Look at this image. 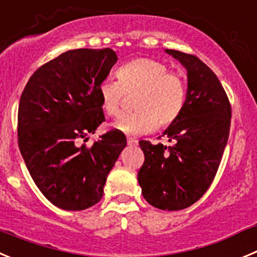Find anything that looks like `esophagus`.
<instances>
[{"instance_id":"esophagus-1","label":"esophagus","mask_w":257,"mask_h":257,"mask_svg":"<svg viewBox=\"0 0 257 257\" xmlns=\"http://www.w3.org/2000/svg\"><path fill=\"white\" fill-rule=\"evenodd\" d=\"M127 144L130 145V147H136V145L139 144V141L136 140V139H128V140H127Z\"/></svg>"}]
</instances>
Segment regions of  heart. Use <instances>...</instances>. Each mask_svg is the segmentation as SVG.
<instances>
[{
  "mask_svg": "<svg viewBox=\"0 0 257 257\" xmlns=\"http://www.w3.org/2000/svg\"><path fill=\"white\" fill-rule=\"evenodd\" d=\"M117 82L103 81L98 88L102 109L117 116L123 95H133V109L114 122V128L126 135H141L167 128L181 116L187 98V86L180 75L169 72L163 62L139 57L116 70Z\"/></svg>",
  "mask_w": 257,
  "mask_h": 257,
  "instance_id": "1",
  "label": "heart"
}]
</instances>
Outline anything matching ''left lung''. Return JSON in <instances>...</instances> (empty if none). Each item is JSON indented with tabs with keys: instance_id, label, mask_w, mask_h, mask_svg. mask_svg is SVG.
I'll return each instance as SVG.
<instances>
[{
	"instance_id": "1",
	"label": "left lung",
	"mask_w": 257,
	"mask_h": 257,
	"mask_svg": "<svg viewBox=\"0 0 257 257\" xmlns=\"http://www.w3.org/2000/svg\"><path fill=\"white\" fill-rule=\"evenodd\" d=\"M187 70L181 116L163 133L169 147L139 141L145 161L138 173L144 199L162 210H182L208 191L229 136L232 109L216 75L194 55L166 49Z\"/></svg>"
}]
</instances>
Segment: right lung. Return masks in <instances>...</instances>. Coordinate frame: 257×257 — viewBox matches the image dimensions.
<instances>
[{
    "label": "right lung",
    "instance_id": "add662e5",
    "mask_svg": "<svg viewBox=\"0 0 257 257\" xmlns=\"http://www.w3.org/2000/svg\"><path fill=\"white\" fill-rule=\"evenodd\" d=\"M117 62L110 48L67 51L41 66L19 103L18 141L33 181L63 210H84L103 196L107 176L126 147L110 130L80 145L105 121L98 88Z\"/></svg>",
    "mask_w": 257,
    "mask_h": 257
}]
</instances>
